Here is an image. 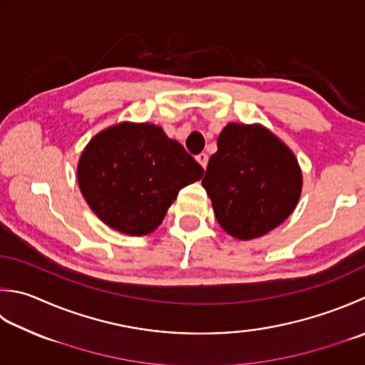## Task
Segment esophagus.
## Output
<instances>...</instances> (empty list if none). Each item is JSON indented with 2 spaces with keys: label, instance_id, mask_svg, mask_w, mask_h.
Returning <instances> with one entry per match:
<instances>
[{
  "label": "esophagus",
  "instance_id": "34e87169",
  "mask_svg": "<svg viewBox=\"0 0 365 365\" xmlns=\"http://www.w3.org/2000/svg\"><path fill=\"white\" fill-rule=\"evenodd\" d=\"M196 160H197V163L201 164V166L205 169V168H207V163H209V156H207L205 153H201V155L196 156Z\"/></svg>",
  "mask_w": 365,
  "mask_h": 365
}]
</instances>
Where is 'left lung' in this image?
Returning <instances> with one entry per match:
<instances>
[{
  "mask_svg": "<svg viewBox=\"0 0 365 365\" xmlns=\"http://www.w3.org/2000/svg\"><path fill=\"white\" fill-rule=\"evenodd\" d=\"M217 147L202 187L220 226L239 240L280 226L302 192V170L291 148L259 123H227Z\"/></svg>",
  "mask_w": 365,
  "mask_h": 365,
  "instance_id": "obj_1",
  "label": "left lung"
}]
</instances>
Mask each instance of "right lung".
I'll return each mask as SVG.
<instances>
[{
    "label": "right lung",
    "mask_w": 365,
    "mask_h": 365,
    "mask_svg": "<svg viewBox=\"0 0 365 365\" xmlns=\"http://www.w3.org/2000/svg\"><path fill=\"white\" fill-rule=\"evenodd\" d=\"M204 169L153 123L121 121L93 138L77 163L78 188L112 230L145 235L158 227L183 187Z\"/></svg>",
    "instance_id": "right-lung-1"
}]
</instances>
